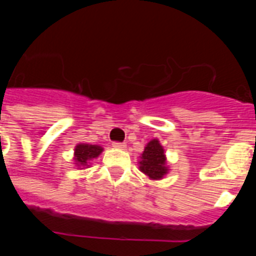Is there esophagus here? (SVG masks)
Masks as SVG:
<instances>
[{"instance_id":"obj_1","label":"esophagus","mask_w":256,"mask_h":256,"mask_svg":"<svg viewBox=\"0 0 256 256\" xmlns=\"http://www.w3.org/2000/svg\"><path fill=\"white\" fill-rule=\"evenodd\" d=\"M112 146H114L115 148H119V150H126V144H124V142H114Z\"/></svg>"}]
</instances>
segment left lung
<instances>
[{"instance_id": "obj_1", "label": "left lung", "mask_w": 256, "mask_h": 256, "mask_svg": "<svg viewBox=\"0 0 256 256\" xmlns=\"http://www.w3.org/2000/svg\"><path fill=\"white\" fill-rule=\"evenodd\" d=\"M140 170L148 178L159 180L169 173L165 150L158 138H154L144 146V152L140 156Z\"/></svg>"}]
</instances>
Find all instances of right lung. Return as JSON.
I'll return each instance as SVG.
<instances>
[{
	"instance_id": "add662e5",
	"label": "right lung",
	"mask_w": 256,
	"mask_h": 256,
	"mask_svg": "<svg viewBox=\"0 0 256 256\" xmlns=\"http://www.w3.org/2000/svg\"><path fill=\"white\" fill-rule=\"evenodd\" d=\"M102 151L104 148L101 146H98V144H78L74 148V165L78 166V169L90 168L92 160L97 159Z\"/></svg>"
}]
</instances>
